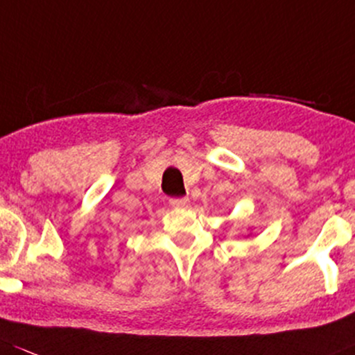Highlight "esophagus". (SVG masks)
Wrapping results in <instances>:
<instances>
[{
	"mask_svg": "<svg viewBox=\"0 0 355 355\" xmlns=\"http://www.w3.org/2000/svg\"><path fill=\"white\" fill-rule=\"evenodd\" d=\"M171 205L173 207H188L189 205V198H186V196H182V198H171Z\"/></svg>",
	"mask_w": 355,
	"mask_h": 355,
	"instance_id": "1",
	"label": "esophagus"
}]
</instances>
